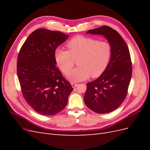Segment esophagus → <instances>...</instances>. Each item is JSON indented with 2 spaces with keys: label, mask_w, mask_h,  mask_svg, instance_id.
Segmentation results:
<instances>
[{
  "label": "esophagus",
  "mask_w": 150,
  "mask_h": 150,
  "mask_svg": "<svg viewBox=\"0 0 150 150\" xmlns=\"http://www.w3.org/2000/svg\"><path fill=\"white\" fill-rule=\"evenodd\" d=\"M71 86H72V87L73 88H76L77 86H78V84H75V83H71Z\"/></svg>",
  "instance_id": "34e87169"
}]
</instances>
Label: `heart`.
Returning a JSON list of instances; mask_svg holds the SVG:
<instances>
[{"label":"heart","instance_id":"obj_1","mask_svg":"<svg viewBox=\"0 0 150 150\" xmlns=\"http://www.w3.org/2000/svg\"><path fill=\"white\" fill-rule=\"evenodd\" d=\"M69 51L61 49L55 52V59L64 74H67L78 60L79 66L67 74L72 82H80L91 76L96 78L106 69L111 56V47L106 41L77 36L67 43Z\"/></svg>","mask_w":150,"mask_h":150}]
</instances>
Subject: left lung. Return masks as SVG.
<instances>
[{
    "label": "left lung",
    "instance_id": "obj_1",
    "mask_svg": "<svg viewBox=\"0 0 150 150\" xmlns=\"http://www.w3.org/2000/svg\"><path fill=\"white\" fill-rule=\"evenodd\" d=\"M86 34L103 35L111 47L106 69L98 79L87 83L84 103L99 114L112 112L125 99L132 75L129 49L117 32L108 26L89 30Z\"/></svg>",
    "mask_w": 150,
    "mask_h": 150
}]
</instances>
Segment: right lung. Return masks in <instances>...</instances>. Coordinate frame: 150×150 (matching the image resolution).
I'll return each mask as SVG.
<instances>
[{"instance_id": "obj_1", "label": "right lung", "mask_w": 150, "mask_h": 150, "mask_svg": "<svg viewBox=\"0 0 150 150\" xmlns=\"http://www.w3.org/2000/svg\"><path fill=\"white\" fill-rule=\"evenodd\" d=\"M68 38L59 31L37 29L29 35L18 55L17 72L22 94L40 115L61 111L73 90L56 66V49Z\"/></svg>"}]
</instances>
